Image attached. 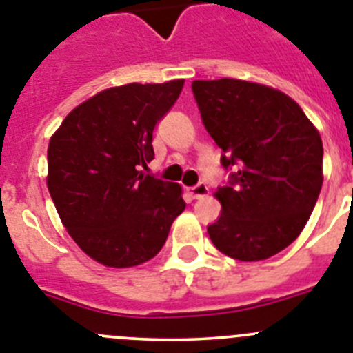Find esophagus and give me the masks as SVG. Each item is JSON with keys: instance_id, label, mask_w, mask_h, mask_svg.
I'll return each instance as SVG.
<instances>
[{"instance_id": "obj_1", "label": "esophagus", "mask_w": 353, "mask_h": 353, "mask_svg": "<svg viewBox=\"0 0 353 353\" xmlns=\"http://www.w3.org/2000/svg\"><path fill=\"white\" fill-rule=\"evenodd\" d=\"M188 194L192 195V199H202V197H206V195L210 194V188H208L204 183H199V185L188 188Z\"/></svg>"}]
</instances>
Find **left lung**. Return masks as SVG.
<instances>
[{"label": "left lung", "instance_id": "left-lung-1", "mask_svg": "<svg viewBox=\"0 0 353 353\" xmlns=\"http://www.w3.org/2000/svg\"><path fill=\"white\" fill-rule=\"evenodd\" d=\"M201 117L236 167L214 197L219 220L208 228L213 245L238 261H261L299 238L323 183V143L295 101L277 88L245 79L192 83Z\"/></svg>", "mask_w": 353, "mask_h": 353}]
</instances>
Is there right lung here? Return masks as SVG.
I'll return each mask as SVG.
<instances>
[{"label": "right lung", "instance_id": "add662e5", "mask_svg": "<svg viewBox=\"0 0 353 353\" xmlns=\"http://www.w3.org/2000/svg\"><path fill=\"white\" fill-rule=\"evenodd\" d=\"M185 79L97 92L63 119L48 145V190L63 228L94 261H149L185 210L177 183L140 170L154 158L152 131Z\"/></svg>", "mask_w": 353, "mask_h": 353}]
</instances>
